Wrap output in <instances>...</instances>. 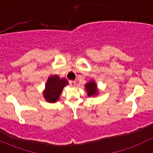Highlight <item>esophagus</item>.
Wrapping results in <instances>:
<instances>
[{"label":"esophagus","mask_w":153,"mask_h":153,"mask_svg":"<svg viewBox=\"0 0 153 153\" xmlns=\"http://www.w3.org/2000/svg\"><path fill=\"white\" fill-rule=\"evenodd\" d=\"M69 84H70V86H74L76 85V82H75V81L70 80V81H69Z\"/></svg>","instance_id":"1"}]
</instances>
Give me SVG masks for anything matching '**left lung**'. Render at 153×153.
<instances>
[{"label":"left lung","mask_w":153,"mask_h":153,"mask_svg":"<svg viewBox=\"0 0 153 153\" xmlns=\"http://www.w3.org/2000/svg\"><path fill=\"white\" fill-rule=\"evenodd\" d=\"M85 89H86V92H87V95L89 97H92V96L94 97V96L98 94V89H97V86L94 80H91L89 83H86L85 85Z\"/></svg>","instance_id":"1"}]
</instances>
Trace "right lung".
Segmentation results:
<instances>
[{"instance_id":"obj_1","label":"right lung","mask_w":153,"mask_h":153,"mask_svg":"<svg viewBox=\"0 0 153 153\" xmlns=\"http://www.w3.org/2000/svg\"><path fill=\"white\" fill-rule=\"evenodd\" d=\"M68 84V81L65 78L60 79L57 75L51 76L46 83L45 90L43 93L44 97L47 102H56L59 100L63 87Z\"/></svg>"}]
</instances>
